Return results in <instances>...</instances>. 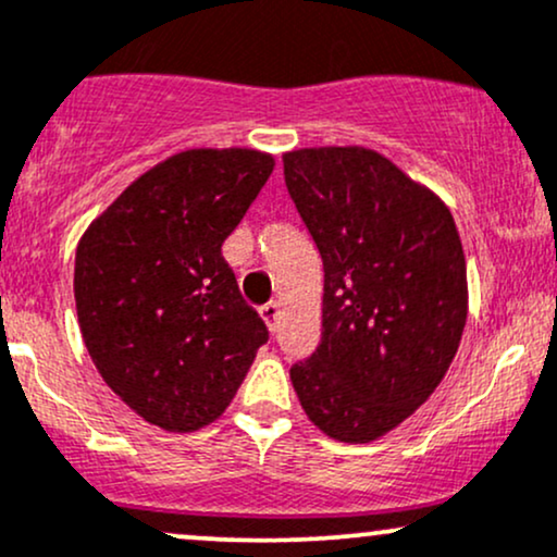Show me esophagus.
I'll use <instances>...</instances> for the list:
<instances>
[{
	"instance_id": "1",
	"label": "esophagus",
	"mask_w": 557,
	"mask_h": 557,
	"mask_svg": "<svg viewBox=\"0 0 557 557\" xmlns=\"http://www.w3.org/2000/svg\"><path fill=\"white\" fill-rule=\"evenodd\" d=\"M259 314H261V319H264V324L267 327H274V322H277V314H280V304L277 300H270V304H264L259 309Z\"/></svg>"
}]
</instances>
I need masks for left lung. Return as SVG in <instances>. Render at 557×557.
<instances>
[{
    "mask_svg": "<svg viewBox=\"0 0 557 557\" xmlns=\"http://www.w3.org/2000/svg\"><path fill=\"white\" fill-rule=\"evenodd\" d=\"M285 185L324 264L322 343L290 369L311 424L385 437L437 389L469 314L450 209L367 146L285 151Z\"/></svg>",
    "mask_w": 557,
    "mask_h": 557,
    "instance_id": "left-lung-1",
    "label": "left lung"
}]
</instances>
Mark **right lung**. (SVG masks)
Returning a JSON list of instances; mask_svg holds the SVG:
<instances>
[{"mask_svg":"<svg viewBox=\"0 0 557 557\" xmlns=\"http://www.w3.org/2000/svg\"><path fill=\"white\" fill-rule=\"evenodd\" d=\"M259 149H188L146 170L75 251V309L101 380L168 432L212 424L246 380L267 327L222 243L270 181Z\"/></svg>","mask_w":557,"mask_h":557,"instance_id":"add662e5","label":"right lung"}]
</instances>
